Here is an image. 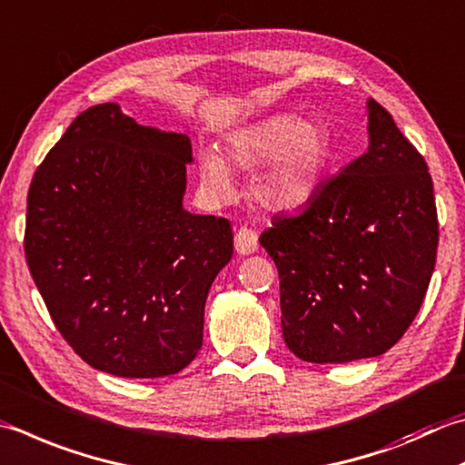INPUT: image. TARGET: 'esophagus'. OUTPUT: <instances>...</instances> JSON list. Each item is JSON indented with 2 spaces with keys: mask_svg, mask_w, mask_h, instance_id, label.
<instances>
[{
  "mask_svg": "<svg viewBox=\"0 0 465 465\" xmlns=\"http://www.w3.org/2000/svg\"><path fill=\"white\" fill-rule=\"evenodd\" d=\"M258 248V233L248 227H240L235 232V250H238L240 256H250V253L256 252Z\"/></svg>",
  "mask_w": 465,
  "mask_h": 465,
  "instance_id": "esophagus-1",
  "label": "esophagus"
}]
</instances>
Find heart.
<instances>
[{"label": "heart", "mask_w": 465, "mask_h": 465, "mask_svg": "<svg viewBox=\"0 0 465 465\" xmlns=\"http://www.w3.org/2000/svg\"><path fill=\"white\" fill-rule=\"evenodd\" d=\"M225 157L242 171H253L266 162L252 181V195L263 207L290 212L312 202L321 189L331 163V133L316 118L294 113L270 114L230 134ZM199 169L209 193H230V173L215 153H202Z\"/></svg>", "instance_id": "b5f03b06"}]
</instances>
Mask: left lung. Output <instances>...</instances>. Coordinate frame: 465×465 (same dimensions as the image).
I'll use <instances>...</instances> for the list:
<instances>
[{"label": "left lung", "mask_w": 465, "mask_h": 465, "mask_svg": "<svg viewBox=\"0 0 465 465\" xmlns=\"http://www.w3.org/2000/svg\"><path fill=\"white\" fill-rule=\"evenodd\" d=\"M369 149L260 235L280 274L282 334L308 362L379 357L413 322L438 253L427 163L367 100Z\"/></svg>", "instance_id": "obj_1"}]
</instances>
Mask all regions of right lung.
<instances>
[{"label":"right lung","mask_w":465,"mask_h":465,"mask_svg":"<svg viewBox=\"0 0 465 465\" xmlns=\"http://www.w3.org/2000/svg\"><path fill=\"white\" fill-rule=\"evenodd\" d=\"M187 134L143 126L104 103L78 114L32 179L25 260L82 361L126 379L185 369L205 300L232 260L225 217L183 207Z\"/></svg>","instance_id":"1"}]
</instances>
